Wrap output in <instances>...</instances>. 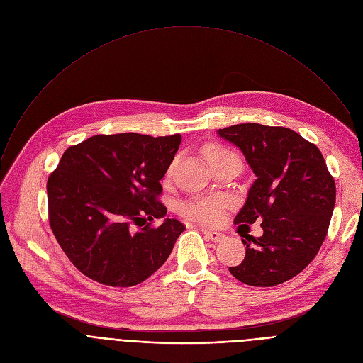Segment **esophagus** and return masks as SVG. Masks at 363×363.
I'll return each instance as SVG.
<instances>
[{"mask_svg":"<svg viewBox=\"0 0 363 363\" xmlns=\"http://www.w3.org/2000/svg\"><path fill=\"white\" fill-rule=\"evenodd\" d=\"M203 234H204V237H206L207 240H211V241H213V242H220V241L225 238V235H223V234L216 233V231L203 230Z\"/></svg>","mask_w":363,"mask_h":363,"instance_id":"esophagus-1","label":"esophagus"}]
</instances>
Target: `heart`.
<instances>
[{
  "instance_id": "obj_1",
  "label": "heart",
  "mask_w": 363,
  "mask_h": 363,
  "mask_svg": "<svg viewBox=\"0 0 363 363\" xmlns=\"http://www.w3.org/2000/svg\"><path fill=\"white\" fill-rule=\"evenodd\" d=\"M204 152L211 164L223 159L237 157V155H234L233 151L226 150L220 145H208ZM222 207H223V200L220 199H215V197L193 199L182 203L181 213L191 220L213 225V223H218L222 218Z\"/></svg>"
}]
</instances>
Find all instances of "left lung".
Listing matches in <instances>:
<instances>
[{
	"label": "left lung",
	"instance_id": "1",
	"mask_svg": "<svg viewBox=\"0 0 363 363\" xmlns=\"http://www.w3.org/2000/svg\"><path fill=\"white\" fill-rule=\"evenodd\" d=\"M253 169L247 201L234 222L262 220L263 234L242 233L245 256L230 272L253 287H274L300 274L327 237L335 182L319 148L284 126L240 123L218 130Z\"/></svg>",
	"mask_w": 363,
	"mask_h": 363
}]
</instances>
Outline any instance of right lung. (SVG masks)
<instances>
[{
	"label": "right lung",
	"instance_id": "1",
	"mask_svg": "<svg viewBox=\"0 0 363 363\" xmlns=\"http://www.w3.org/2000/svg\"><path fill=\"white\" fill-rule=\"evenodd\" d=\"M182 137L94 135L69 147L48 177V220L62 250L84 275L132 287L155 274L185 226L166 218L160 179ZM146 225H144L143 223Z\"/></svg>",
	"mask_w": 363,
	"mask_h": 363
}]
</instances>
